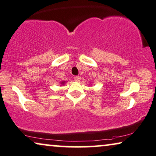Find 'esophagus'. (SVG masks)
Wrapping results in <instances>:
<instances>
[{
	"instance_id": "obj_1",
	"label": "esophagus",
	"mask_w": 156,
	"mask_h": 156,
	"mask_svg": "<svg viewBox=\"0 0 156 156\" xmlns=\"http://www.w3.org/2000/svg\"><path fill=\"white\" fill-rule=\"evenodd\" d=\"M74 79H75V80H76V82H79L80 80V76H76L74 78Z\"/></svg>"
}]
</instances>
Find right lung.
Segmentation results:
<instances>
[{
	"mask_svg": "<svg viewBox=\"0 0 156 156\" xmlns=\"http://www.w3.org/2000/svg\"><path fill=\"white\" fill-rule=\"evenodd\" d=\"M64 83H65V82H64V81L61 83V84H64Z\"/></svg>",
	"mask_w": 156,
	"mask_h": 156,
	"instance_id": "obj_1",
	"label": "right lung"
}]
</instances>
